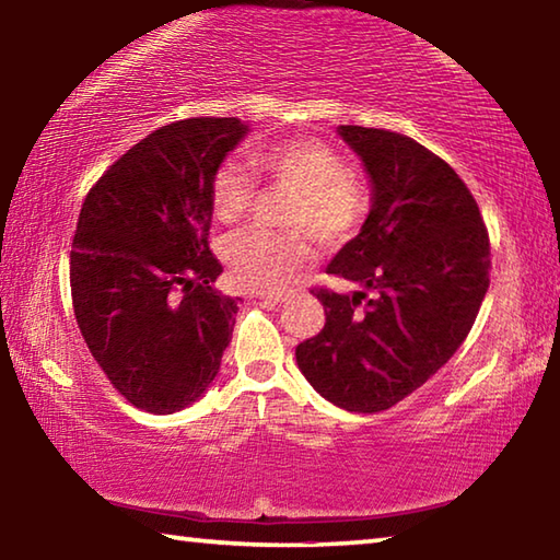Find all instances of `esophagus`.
Here are the masks:
<instances>
[{
    "label": "esophagus",
    "mask_w": 560,
    "mask_h": 560,
    "mask_svg": "<svg viewBox=\"0 0 560 560\" xmlns=\"http://www.w3.org/2000/svg\"><path fill=\"white\" fill-rule=\"evenodd\" d=\"M257 296H259L264 303H281V301H287V296H283V293H273V291H259Z\"/></svg>",
    "instance_id": "1"
}]
</instances>
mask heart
Here are the masks:
<instances>
[{
    "instance_id": "b5f03b06",
    "label": "heart",
    "mask_w": 560,
    "mask_h": 560,
    "mask_svg": "<svg viewBox=\"0 0 560 560\" xmlns=\"http://www.w3.org/2000/svg\"><path fill=\"white\" fill-rule=\"evenodd\" d=\"M252 167L269 185L293 195L283 226L293 232L246 230L224 244V264L242 289L281 291L316 257L314 236L326 246L355 240L371 212L363 179L350 173L346 158L316 138H289L264 145L252 155ZM257 200V183L242 165L222 163L214 170L210 202L220 222H240Z\"/></svg>"
}]
</instances>
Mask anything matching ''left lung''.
Listing matches in <instances>:
<instances>
[{
  "mask_svg": "<svg viewBox=\"0 0 560 560\" xmlns=\"http://www.w3.org/2000/svg\"><path fill=\"white\" fill-rule=\"evenodd\" d=\"M371 175L373 207L328 273L355 293L316 289L326 326L296 363L328 402L381 412L454 355L489 289V234L469 187L417 140L340 126Z\"/></svg>",
  "mask_w": 560,
  "mask_h": 560,
  "instance_id": "obj_1",
  "label": "left lung"
}]
</instances>
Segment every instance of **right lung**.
<instances>
[{"label":"right lung","instance_id":"add662e5","mask_svg":"<svg viewBox=\"0 0 560 560\" xmlns=\"http://www.w3.org/2000/svg\"><path fill=\"white\" fill-rule=\"evenodd\" d=\"M246 136L240 118H187L120 155L83 200L71 244L73 316L110 385L173 415L220 373L236 301L212 283L214 170Z\"/></svg>","mask_w":560,"mask_h":560}]
</instances>
